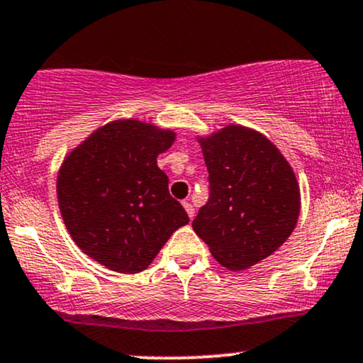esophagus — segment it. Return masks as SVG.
Returning <instances> with one entry per match:
<instances>
[{"instance_id":"34e87169","label":"esophagus","mask_w":363,"mask_h":363,"mask_svg":"<svg viewBox=\"0 0 363 363\" xmlns=\"http://www.w3.org/2000/svg\"><path fill=\"white\" fill-rule=\"evenodd\" d=\"M182 205H184L186 211H187V215H189V218L193 220V218H194V206L191 205V203H189V199H186V201H182Z\"/></svg>"}]
</instances>
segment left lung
<instances>
[{
	"label": "left lung",
	"instance_id": "1",
	"mask_svg": "<svg viewBox=\"0 0 363 363\" xmlns=\"http://www.w3.org/2000/svg\"><path fill=\"white\" fill-rule=\"evenodd\" d=\"M199 143L210 198L193 220L194 232L225 268H251L294 232L297 179L280 150L254 129L230 124Z\"/></svg>",
	"mask_w": 363,
	"mask_h": 363
}]
</instances>
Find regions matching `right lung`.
Wrapping results in <instances>:
<instances>
[{
  "mask_svg": "<svg viewBox=\"0 0 363 363\" xmlns=\"http://www.w3.org/2000/svg\"><path fill=\"white\" fill-rule=\"evenodd\" d=\"M174 140L176 133L141 121H114L62 162L57 203L66 228L83 252L112 272H143L189 222L157 165Z\"/></svg>",
  "mask_w": 363,
  "mask_h": 363,
  "instance_id": "1",
  "label": "right lung"
}]
</instances>
